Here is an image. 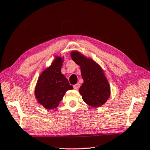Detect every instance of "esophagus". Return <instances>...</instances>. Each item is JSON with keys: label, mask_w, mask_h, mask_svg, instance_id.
<instances>
[{"label": "esophagus", "mask_w": 150, "mask_h": 150, "mask_svg": "<svg viewBox=\"0 0 150 150\" xmlns=\"http://www.w3.org/2000/svg\"><path fill=\"white\" fill-rule=\"evenodd\" d=\"M79 87H80V84H79V83H77V84H75V85H73V88H74L75 89H76V90H78L79 88Z\"/></svg>", "instance_id": "34e87169"}]
</instances>
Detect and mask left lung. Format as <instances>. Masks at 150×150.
Here are the masks:
<instances>
[{
  "label": "left lung",
  "mask_w": 150,
  "mask_h": 150,
  "mask_svg": "<svg viewBox=\"0 0 150 150\" xmlns=\"http://www.w3.org/2000/svg\"><path fill=\"white\" fill-rule=\"evenodd\" d=\"M71 57L81 67V76L84 81L79 91L83 100L93 107L103 105L110 95V85L103 70L93 59L78 52H72Z\"/></svg>",
  "instance_id": "1"
}]
</instances>
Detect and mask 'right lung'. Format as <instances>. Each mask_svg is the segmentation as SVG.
Returning a JSON list of instances; mask_svg holds the SVG:
<instances>
[{"label":"right lung","mask_w":150,"mask_h":150,"mask_svg":"<svg viewBox=\"0 0 150 150\" xmlns=\"http://www.w3.org/2000/svg\"><path fill=\"white\" fill-rule=\"evenodd\" d=\"M63 58L56 57L50 67L40 75L35 88V98L46 109L57 107L66 91L73 89L69 81L61 72Z\"/></svg>","instance_id":"right-lung-1"}]
</instances>
